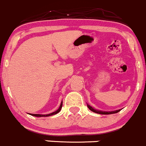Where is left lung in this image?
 <instances>
[{
	"label": "left lung",
	"instance_id": "8db88e82",
	"mask_svg": "<svg viewBox=\"0 0 146 146\" xmlns=\"http://www.w3.org/2000/svg\"><path fill=\"white\" fill-rule=\"evenodd\" d=\"M88 108H89V109H90L92 111L94 112V113H99V114H111V113H118L119 111H120L121 109H119V110H116V111H98V110H96V109H93V108L91 106H89V105H87Z\"/></svg>",
	"mask_w": 146,
	"mask_h": 146
}]
</instances>
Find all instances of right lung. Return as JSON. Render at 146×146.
I'll return each instance as SVG.
<instances>
[{
	"mask_svg": "<svg viewBox=\"0 0 146 146\" xmlns=\"http://www.w3.org/2000/svg\"><path fill=\"white\" fill-rule=\"evenodd\" d=\"M62 107V102L61 104H60V108H59V109H57V110L56 111L53 112V113H50V114L42 115V114H33V113H30V115H32V116H36V117H42V116H52V115L57 114V113H59V112L60 111V110H61Z\"/></svg>",
	"mask_w": 146,
	"mask_h": 146,
	"instance_id": "add662e5",
	"label": "right lung"
}]
</instances>
